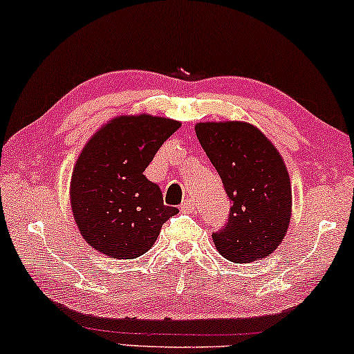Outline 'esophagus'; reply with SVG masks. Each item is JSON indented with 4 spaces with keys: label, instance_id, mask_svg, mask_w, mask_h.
<instances>
[{
    "label": "esophagus",
    "instance_id": "esophagus-1",
    "mask_svg": "<svg viewBox=\"0 0 354 354\" xmlns=\"http://www.w3.org/2000/svg\"><path fill=\"white\" fill-rule=\"evenodd\" d=\"M181 210H183V212H192V210H194V201H192L191 198L183 199Z\"/></svg>",
    "mask_w": 354,
    "mask_h": 354
}]
</instances>
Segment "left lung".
Masks as SVG:
<instances>
[{
    "label": "left lung",
    "mask_w": 354,
    "mask_h": 354,
    "mask_svg": "<svg viewBox=\"0 0 354 354\" xmlns=\"http://www.w3.org/2000/svg\"><path fill=\"white\" fill-rule=\"evenodd\" d=\"M196 136L232 203L225 225L212 234L218 253L234 263L270 257L288 232L292 207L279 151L247 122H201Z\"/></svg>",
    "instance_id": "obj_1"
}]
</instances>
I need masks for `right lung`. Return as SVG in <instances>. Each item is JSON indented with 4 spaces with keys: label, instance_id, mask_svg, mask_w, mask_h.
I'll return each mask as SVG.
<instances>
[{
    "label": "right lung",
    "instance_id": "1",
    "mask_svg": "<svg viewBox=\"0 0 354 354\" xmlns=\"http://www.w3.org/2000/svg\"><path fill=\"white\" fill-rule=\"evenodd\" d=\"M178 129L173 119L120 115L83 149L71 174V210L80 234L97 252L118 259L142 257L178 214L144 174Z\"/></svg>",
    "mask_w": 354,
    "mask_h": 354
}]
</instances>
